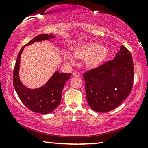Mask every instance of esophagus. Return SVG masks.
Listing matches in <instances>:
<instances>
[{
	"label": "esophagus",
	"mask_w": 148,
	"mask_h": 148,
	"mask_svg": "<svg viewBox=\"0 0 148 148\" xmlns=\"http://www.w3.org/2000/svg\"><path fill=\"white\" fill-rule=\"evenodd\" d=\"M72 75H73V76H76V77H79L80 76V74L78 72H73V74H72Z\"/></svg>",
	"instance_id": "34e87169"
}]
</instances>
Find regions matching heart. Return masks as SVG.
I'll return each mask as SVG.
<instances>
[{
    "label": "heart",
    "instance_id": "obj_1",
    "mask_svg": "<svg viewBox=\"0 0 148 148\" xmlns=\"http://www.w3.org/2000/svg\"><path fill=\"white\" fill-rule=\"evenodd\" d=\"M109 51L106 47L98 42H86L77 44L73 49V55L75 58L86 61L87 67L91 70L99 68L109 57ZM74 57L71 54L66 55V58L73 63Z\"/></svg>",
    "mask_w": 148,
    "mask_h": 148
}]
</instances>
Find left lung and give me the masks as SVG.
Segmentation results:
<instances>
[{
    "label": "left lung",
    "instance_id": "8db88e82",
    "mask_svg": "<svg viewBox=\"0 0 148 148\" xmlns=\"http://www.w3.org/2000/svg\"><path fill=\"white\" fill-rule=\"evenodd\" d=\"M133 78L132 56L121 45L114 60L84 74L89 106L101 113L116 108L131 93Z\"/></svg>",
    "mask_w": 148,
    "mask_h": 148
}]
</instances>
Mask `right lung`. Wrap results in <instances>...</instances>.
I'll list each match as a JSON object with an SVG mask.
<instances>
[{
  "instance_id": "add662e5",
  "label": "right lung",
  "mask_w": 148,
  "mask_h": 148,
  "mask_svg": "<svg viewBox=\"0 0 148 148\" xmlns=\"http://www.w3.org/2000/svg\"><path fill=\"white\" fill-rule=\"evenodd\" d=\"M52 34H40L21 47L17 57L13 74V84L20 100L27 108L36 113L47 114L57 108L61 101V95L64 84L70 79L71 73H60L56 71L43 86L38 88H29L20 80L19 72L20 59L25 47L37 42L56 38Z\"/></svg>"
}]
</instances>
